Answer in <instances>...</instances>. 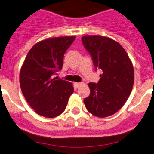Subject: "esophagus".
<instances>
[{
  "instance_id": "obj_1",
  "label": "esophagus",
  "mask_w": 154,
  "mask_h": 154,
  "mask_svg": "<svg viewBox=\"0 0 154 154\" xmlns=\"http://www.w3.org/2000/svg\"><path fill=\"white\" fill-rule=\"evenodd\" d=\"M74 86H75V87L78 88V87H80V86H81V85L83 84V83H74Z\"/></svg>"
}]
</instances>
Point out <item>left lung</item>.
I'll list each match as a JSON object with an SVG mask.
<instances>
[{
    "label": "left lung",
    "mask_w": 154,
    "mask_h": 154,
    "mask_svg": "<svg viewBox=\"0 0 154 154\" xmlns=\"http://www.w3.org/2000/svg\"><path fill=\"white\" fill-rule=\"evenodd\" d=\"M83 46L95 67L102 71L98 83H89V96L84 98L89 113L106 117L117 113L127 101L134 83V68L123 47L109 37H82Z\"/></svg>",
    "instance_id": "obj_1"
}]
</instances>
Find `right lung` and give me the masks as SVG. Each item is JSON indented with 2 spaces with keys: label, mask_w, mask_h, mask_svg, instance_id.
<instances>
[{
  "label": "right lung",
  "mask_w": 154,
  "mask_h": 154,
  "mask_svg": "<svg viewBox=\"0 0 154 154\" xmlns=\"http://www.w3.org/2000/svg\"><path fill=\"white\" fill-rule=\"evenodd\" d=\"M75 36L57 37L37 43L27 54L19 83L27 102L37 114L48 118L60 115L74 92L73 84L55 76L63 65L64 54Z\"/></svg>",
  "instance_id": "right-lung-1"
}]
</instances>
